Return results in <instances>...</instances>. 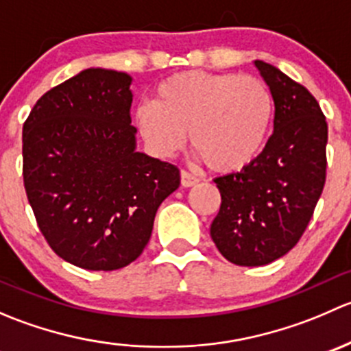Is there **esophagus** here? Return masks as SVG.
<instances>
[{
	"label": "esophagus",
	"instance_id": "esophagus-1",
	"mask_svg": "<svg viewBox=\"0 0 351 351\" xmlns=\"http://www.w3.org/2000/svg\"><path fill=\"white\" fill-rule=\"evenodd\" d=\"M180 176H182V186H185V189L197 185V183H198L197 176L192 175V173H189V171H186V169H182Z\"/></svg>",
	"mask_w": 351,
	"mask_h": 351
}]
</instances>
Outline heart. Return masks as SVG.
<instances>
[{
	"label": "heart",
	"instance_id": "1",
	"mask_svg": "<svg viewBox=\"0 0 351 351\" xmlns=\"http://www.w3.org/2000/svg\"><path fill=\"white\" fill-rule=\"evenodd\" d=\"M274 112V97L258 77L185 71L162 81L154 104L139 105L134 120L156 154L178 153L190 130L208 168L234 173L260 156Z\"/></svg>",
	"mask_w": 351,
	"mask_h": 351
}]
</instances>
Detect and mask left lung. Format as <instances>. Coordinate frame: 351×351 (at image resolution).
I'll return each instance as SVG.
<instances>
[{
  "mask_svg": "<svg viewBox=\"0 0 351 351\" xmlns=\"http://www.w3.org/2000/svg\"><path fill=\"white\" fill-rule=\"evenodd\" d=\"M274 97V134L241 171L215 178L221 208L210 226L222 256L261 267L302 238L326 182L328 123L316 98L275 66L254 61Z\"/></svg>",
  "mask_w": 351,
  "mask_h": 351,
  "instance_id": "left-lung-1",
  "label": "left lung"
}]
</instances>
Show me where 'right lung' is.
<instances>
[{"label": "right lung", "instance_id": "1", "mask_svg": "<svg viewBox=\"0 0 351 351\" xmlns=\"http://www.w3.org/2000/svg\"><path fill=\"white\" fill-rule=\"evenodd\" d=\"M132 77L84 69L42 95L23 123V185L58 256L112 271L141 256L161 202L180 186L175 165L136 151Z\"/></svg>", "mask_w": 351, "mask_h": 351}]
</instances>
